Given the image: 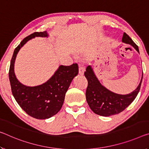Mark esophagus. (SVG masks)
Listing matches in <instances>:
<instances>
[{
    "label": "esophagus",
    "instance_id": "1",
    "mask_svg": "<svg viewBox=\"0 0 149 149\" xmlns=\"http://www.w3.org/2000/svg\"><path fill=\"white\" fill-rule=\"evenodd\" d=\"M84 72H85V68L83 66L79 65V74L80 75H84Z\"/></svg>",
    "mask_w": 149,
    "mask_h": 149
}]
</instances>
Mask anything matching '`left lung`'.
<instances>
[{
	"label": "left lung",
	"mask_w": 149,
	"mask_h": 149,
	"mask_svg": "<svg viewBox=\"0 0 149 149\" xmlns=\"http://www.w3.org/2000/svg\"><path fill=\"white\" fill-rule=\"evenodd\" d=\"M122 42L131 45L139 53V47L125 32L123 36ZM84 75L88 81L86 92L87 102L95 114L104 117L122 112L133 102L140 90L143 76V74L140 84L136 89L131 93L121 95L113 93L102 86L90 65L87 67Z\"/></svg>",
	"instance_id": "8db88e82"
}]
</instances>
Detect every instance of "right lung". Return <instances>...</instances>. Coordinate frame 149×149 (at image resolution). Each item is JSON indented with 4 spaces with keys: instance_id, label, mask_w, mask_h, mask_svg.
Listing matches in <instances>:
<instances>
[{
    "instance_id": "right-lung-1",
    "label": "right lung",
    "mask_w": 149,
    "mask_h": 149,
    "mask_svg": "<svg viewBox=\"0 0 149 149\" xmlns=\"http://www.w3.org/2000/svg\"><path fill=\"white\" fill-rule=\"evenodd\" d=\"M46 31L34 32L26 37L15 48L12 58L9 80L14 97L24 111L38 119H46L54 116L62 107L66 91L74 77L78 74V65H61L54 74L44 84L34 87L24 86L16 77L14 70L16 55L20 49L35 37H48Z\"/></svg>"
}]
</instances>
